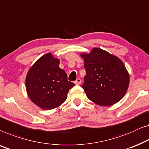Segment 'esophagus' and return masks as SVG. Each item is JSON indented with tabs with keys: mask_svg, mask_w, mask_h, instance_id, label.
Segmentation results:
<instances>
[{
	"mask_svg": "<svg viewBox=\"0 0 149 149\" xmlns=\"http://www.w3.org/2000/svg\"><path fill=\"white\" fill-rule=\"evenodd\" d=\"M74 83L75 85H80V84H81V79L77 78L76 79V81H75Z\"/></svg>",
	"mask_w": 149,
	"mask_h": 149,
	"instance_id": "34e87169",
	"label": "esophagus"
}]
</instances>
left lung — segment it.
I'll return each mask as SVG.
<instances>
[{
  "label": "left lung",
  "mask_w": 149,
  "mask_h": 149,
  "mask_svg": "<svg viewBox=\"0 0 149 149\" xmlns=\"http://www.w3.org/2000/svg\"><path fill=\"white\" fill-rule=\"evenodd\" d=\"M86 75L82 88L87 97L95 104L110 106L126 95L130 76L119 58L99 48L89 53L82 52Z\"/></svg>",
  "instance_id": "8db88e82"
}]
</instances>
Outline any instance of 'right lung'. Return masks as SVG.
Returning a JSON list of instances; mask_svg holds the SVG:
<instances>
[{"mask_svg": "<svg viewBox=\"0 0 149 149\" xmlns=\"http://www.w3.org/2000/svg\"><path fill=\"white\" fill-rule=\"evenodd\" d=\"M60 59L50 52L40 57L28 70L25 87L34 104L44 110L57 108L67 99L74 86L68 81L65 71L59 67Z\"/></svg>", "mask_w": 149, "mask_h": 149, "instance_id": "add662e5", "label": "right lung"}]
</instances>
